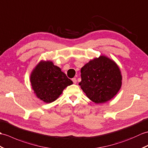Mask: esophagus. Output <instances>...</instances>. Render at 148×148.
<instances>
[{"mask_svg":"<svg viewBox=\"0 0 148 148\" xmlns=\"http://www.w3.org/2000/svg\"><path fill=\"white\" fill-rule=\"evenodd\" d=\"M72 81H73V84H77V79L75 78H72Z\"/></svg>","mask_w":148,"mask_h":148,"instance_id":"esophagus-1","label":"esophagus"}]
</instances>
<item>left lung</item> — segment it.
<instances>
[{
    "label": "left lung",
    "mask_w": 148,
    "mask_h": 148,
    "mask_svg": "<svg viewBox=\"0 0 148 148\" xmlns=\"http://www.w3.org/2000/svg\"><path fill=\"white\" fill-rule=\"evenodd\" d=\"M81 88L88 99L96 104L113 99L122 84L119 66L106 56H100L85 64L81 68Z\"/></svg>",
    "instance_id": "left-lung-1"
}]
</instances>
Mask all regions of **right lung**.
I'll return each mask as SVG.
<instances>
[{
    "label": "right lung",
    "mask_w": 148,
    "mask_h": 148,
    "mask_svg": "<svg viewBox=\"0 0 148 148\" xmlns=\"http://www.w3.org/2000/svg\"><path fill=\"white\" fill-rule=\"evenodd\" d=\"M32 88L38 99L51 103L56 100L66 87L73 84L51 61L41 60L30 74Z\"/></svg>",
    "instance_id": "right-lung-1"
}]
</instances>
